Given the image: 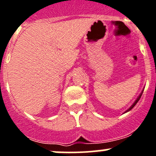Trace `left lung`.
<instances>
[{
  "mask_svg": "<svg viewBox=\"0 0 156 156\" xmlns=\"http://www.w3.org/2000/svg\"><path fill=\"white\" fill-rule=\"evenodd\" d=\"M143 92H144V90H143V91H142V93H141V94H140V96H139V97H138V98H137V99H136V101H135V102H134V103H133V105H132V106H130V108H128V109H127V111H126V112H127L130 111V109H132V108H133V107H134V106H135V105H136V103H137V102H138V101H139V100H140V99L141 96H142V94H143Z\"/></svg>",
  "mask_w": 156,
  "mask_h": 156,
  "instance_id": "8db88e82",
  "label": "left lung"
}]
</instances>
